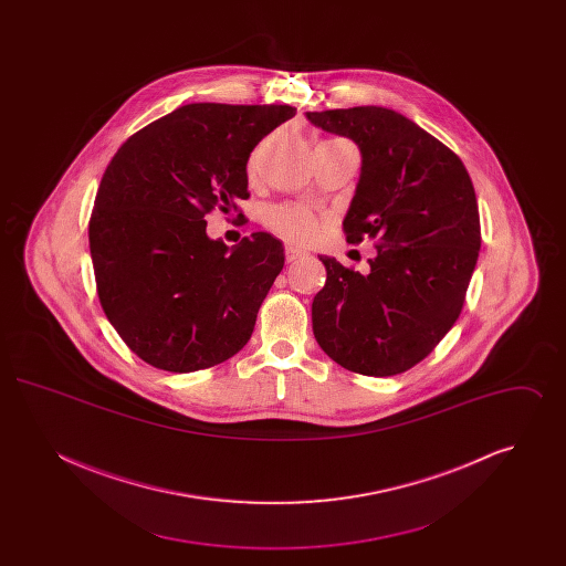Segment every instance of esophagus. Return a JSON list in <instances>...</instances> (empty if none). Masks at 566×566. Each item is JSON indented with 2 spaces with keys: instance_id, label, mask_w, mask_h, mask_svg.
Segmentation results:
<instances>
[{
  "instance_id": "1",
  "label": "esophagus",
  "mask_w": 566,
  "mask_h": 566,
  "mask_svg": "<svg viewBox=\"0 0 566 566\" xmlns=\"http://www.w3.org/2000/svg\"><path fill=\"white\" fill-rule=\"evenodd\" d=\"M284 254H286V261L293 263L298 256H305V250H301V248H296V245H286V248H284Z\"/></svg>"
}]
</instances>
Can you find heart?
<instances>
[{
	"label": "heart",
	"instance_id": "b5f03b06",
	"mask_svg": "<svg viewBox=\"0 0 566 566\" xmlns=\"http://www.w3.org/2000/svg\"><path fill=\"white\" fill-rule=\"evenodd\" d=\"M254 165L256 155L250 161V169H254ZM268 227L286 242L310 243L321 235L323 220L305 206L282 203L268 212Z\"/></svg>",
	"mask_w": 566,
	"mask_h": 566
}]
</instances>
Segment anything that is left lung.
Listing matches in <instances>:
<instances>
[{
    "label": "left lung",
    "mask_w": 566,
    "mask_h": 566,
    "mask_svg": "<svg viewBox=\"0 0 566 566\" xmlns=\"http://www.w3.org/2000/svg\"><path fill=\"white\" fill-rule=\"evenodd\" d=\"M307 118L358 144L363 167L344 233L350 243L369 238L377 250L367 275L321 256L316 342L354 374H403L462 312L482 245L473 182L457 153L395 109H324Z\"/></svg>",
    "instance_id": "obj_1"
}]
</instances>
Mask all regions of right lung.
<instances>
[{
    "instance_id": "add662e5",
    "label": "right lung",
    "mask_w": 566,
    "mask_h": 566,
    "mask_svg": "<svg viewBox=\"0 0 566 566\" xmlns=\"http://www.w3.org/2000/svg\"><path fill=\"white\" fill-rule=\"evenodd\" d=\"M295 112L286 104H189L139 129L112 157L88 245L104 314L144 363L190 374L248 344L284 268V248L259 231L229 250L206 235V216L216 208L243 216L248 157Z\"/></svg>"
}]
</instances>
